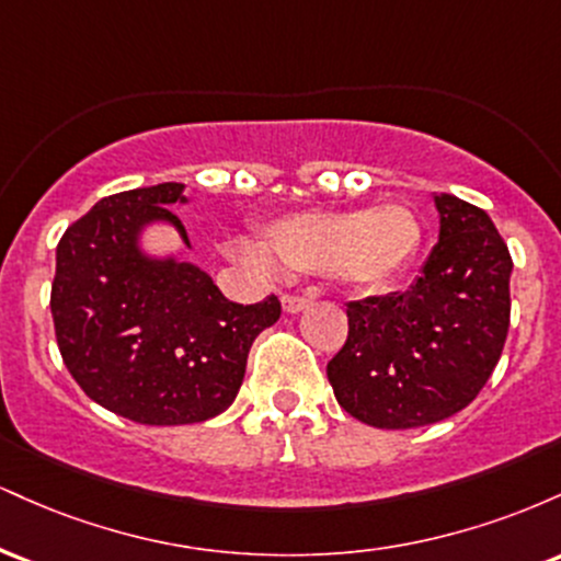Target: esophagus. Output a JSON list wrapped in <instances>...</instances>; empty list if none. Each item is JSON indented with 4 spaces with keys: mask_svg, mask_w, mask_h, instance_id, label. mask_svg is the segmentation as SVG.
Wrapping results in <instances>:
<instances>
[{
    "mask_svg": "<svg viewBox=\"0 0 561 561\" xmlns=\"http://www.w3.org/2000/svg\"><path fill=\"white\" fill-rule=\"evenodd\" d=\"M308 306H311V300L300 298V295H282V308H285L287 313H300L306 311Z\"/></svg>",
    "mask_w": 561,
    "mask_h": 561,
    "instance_id": "34e87169",
    "label": "esophagus"
}]
</instances>
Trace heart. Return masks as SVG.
<instances>
[{
    "mask_svg": "<svg viewBox=\"0 0 561 561\" xmlns=\"http://www.w3.org/2000/svg\"><path fill=\"white\" fill-rule=\"evenodd\" d=\"M422 242L420 218L409 205L388 203L371 210H300L261 227V247L234 242L244 266L272 272L330 274L353 289L388 287L414 261Z\"/></svg>",
    "mask_w": 561,
    "mask_h": 561,
    "instance_id": "obj_1",
    "label": "heart"
}]
</instances>
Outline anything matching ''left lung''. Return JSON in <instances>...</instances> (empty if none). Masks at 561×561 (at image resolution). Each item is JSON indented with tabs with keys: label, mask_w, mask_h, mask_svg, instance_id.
Wrapping results in <instances>:
<instances>
[{
	"label": "left lung",
	"mask_w": 561,
	"mask_h": 561,
	"mask_svg": "<svg viewBox=\"0 0 561 561\" xmlns=\"http://www.w3.org/2000/svg\"><path fill=\"white\" fill-rule=\"evenodd\" d=\"M437 244L405 293L347 302V340L327 364L334 398L358 422L411 430L478 398L508 332L512 255L491 216L435 195Z\"/></svg>",
	"instance_id": "obj_1"
}]
</instances>
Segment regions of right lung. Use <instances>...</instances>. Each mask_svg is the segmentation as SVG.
Here are the masks:
<instances>
[{
  "instance_id": "1",
  "label": "right lung",
  "mask_w": 561,
  "mask_h": 561,
  "mask_svg": "<svg viewBox=\"0 0 561 561\" xmlns=\"http://www.w3.org/2000/svg\"><path fill=\"white\" fill-rule=\"evenodd\" d=\"M184 184L118 192L70 224L57 244L53 308L57 347L94 403L139 424H192L227 411L253 340L279 319L276 295L231 302L195 263L152 259L147 224H184L169 205Z\"/></svg>"
}]
</instances>
